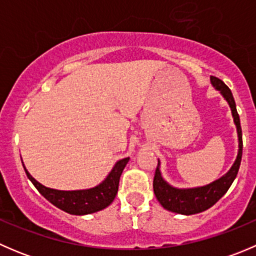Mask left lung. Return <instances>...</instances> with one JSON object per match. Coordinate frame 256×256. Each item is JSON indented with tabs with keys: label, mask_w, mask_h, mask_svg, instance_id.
Listing matches in <instances>:
<instances>
[{
	"label": "left lung",
	"mask_w": 256,
	"mask_h": 256,
	"mask_svg": "<svg viewBox=\"0 0 256 256\" xmlns=\"http://www.w3.org/2000/svg\"><path fill=\"white\" fill-rule=\"evenodd\" d=\"M210 82L216 90L220 92V94L223 95L224 99L228 102L229 106H230L232 115L234 118V124L236 126V131H238V156H236V160L233 166H232V168L223 177L209 183L207 186L196 188H176L168 184L162 177L158 161L154 177V196H156L157 200H158L162 207L170 212H174V213L190 216V214H197L200 213V212L207 210L208 208L216 204L226 194L233 180H236L239 171L242 154V126H240V118L238 112H236V102H234L230 89L220 79H218L216 76H210Z\"/></svg>",
	"instance_id": "obj_1"
}]
</instances>
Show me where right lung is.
Wrapping results in <instances>:
<instances>
[{
  "instance_id": "right-lung-1",
  "label": "right lung",
  "mask_w": 256,
  "mask_h": 256,
  "mask_svg": "<svg viewBox=\"0 0 256 256\" xmlns=\"http://www.w3.org/2000/svg\"><path fill=\"white\" fill-rule=\"evenodd\" d=\"M128 162V158L120 160L116 162L112 172L100 184H98L96 187L89 188V190H58L44 187L30 176L24 166L23 167H24L26 174L34 184L38 192L52 204L69 214L84 216V214L99 212L112 204L114 198L116 197V193H118L120 176Z\"/></svg>"
}]
</instances>
